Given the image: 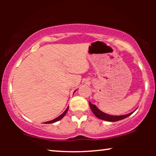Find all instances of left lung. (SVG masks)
Masks as SVG:
<instances>
[{"label":"left lung","instance_id":"obj_1","mask_svg":"<svg viewBox=\"0 0 156 156\" xmlns=\"http://www.w3.org/2000/svg\"><path fill=\"white\" fill-rule=\"evenodd\" d=\"M89 106H90L91 111L94 113V114L95 115L97 118H99L101 120L107 121H112V122H114V121H118L120 120H122V119H124L126 118V117L131 116V115L133 114V112L129 113L128 114L125 115H121V116H112V115H109L107 114H105V113L102 112L101 111H100L99 108H98L97 106H96L94 104H92L89 101Z\"/></svg>","mask_w":156,"mask_h":156}]
</instances>
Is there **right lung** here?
I'll use <instances>...</instances> for the list:
<instances>
[{
  "label": "right lung",
  "mask_w": 156,
  "mask_h": 156,
  "mask_svg": "<svg viewBox=\"0 0 156 156\" xmlns=\"http://www.w3.org/2000/svg\"><path fill=\"white\" fill-rule=\"evenodd\" d=\"M68 108H69V106H68V107L66 108V110L65 111V112H63V114H62L60 116H59L58 117H57L56 119H53V120H52V121H47V122H44L45 123H55V122H56V121H59L60 120V119H62L63 118L64 116H65V115L66 114V113H67V110H68Z\"/></svg>",
  "instance_id": "obj_1"
}]
</instances>
